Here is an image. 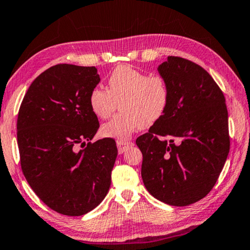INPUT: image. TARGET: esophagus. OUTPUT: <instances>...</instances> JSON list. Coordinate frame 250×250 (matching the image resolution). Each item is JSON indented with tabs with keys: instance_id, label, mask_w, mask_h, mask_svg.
Masks as SVG:
<instances>
[{
	"instance_id": "34e87169",
	"label": "esophagus",
	"mask_w": 250,
	"mask_h": 250,
	"mask_svg": "<svg viewBox=\"0 0 250 250\" xmlns=\"http://www.w3.org/2000/svg\"><path fill=\"white\" fill-rule=\"evenodd\" d=\"M116 143H117V147H118V153H123V152L127 150L129 146H133V143L129 142V141L118 140Z\"/></svg>"
}]
</instances>
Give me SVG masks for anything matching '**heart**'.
I'll return each instance as SVG.
<instances>
[{
	"instance_id": "heart-1",
	"label": "heart",
	"mask_w": 250,
	"mask_h": 250,
	"mask_svg": "<svg viewBox=\"0 0 250 250\" xmlns=\"http://www.w3.org/2000/svg\"><path fill=\"white\" fill-rule=\"evenodd\" d=\"M170 98L168 83L159 74L121 65L108 78V90L97 86L90 93L93 113L106 119L118 104L122 113L101 126V134L117 140L128 139L141 127H149L164 116Z\"/></svg>"
}]
</instances>
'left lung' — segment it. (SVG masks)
Instances as JSON below:
<instances>
[{
    "label": "left lung",
    "mask_w": 250,
    "mask_h": 250,
    "mask_svg": "<svg viewBox=\"0 0 250 250\" xmlns=\"http://www.w3.org/2000/svg\"><path fill=\"white\" fill-rule=\"evenodd\" d=\"M168 83L167 110L136 139L143 154L141 175L157 200L186 206L208 195L230 150L226 98L200 65L178 56L158 67Z\"/></svg>",
    "instance_id": "8db88e82"
}]
</instances>
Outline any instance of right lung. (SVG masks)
Masks as SVG:
<instances>
[{
  "mask_svg": "<svg viewBox=\"0 0 250 250\" xmlns=\"http://www.w3.org/2000/svg\"><path fill=\"white\" fill-rule=\"evenodd\" d=\"M99 81L95 66L54 65L31 83L18 114L23 175L36 195L64 215L90 212L110 187L116 142H89L99 128L89 103Z\"/></svg>",
  "mask_w": 250,
  "mask_h": 250,
  "instance_id": "obj_1",
  "label": "right lung"
}]
</instances>
